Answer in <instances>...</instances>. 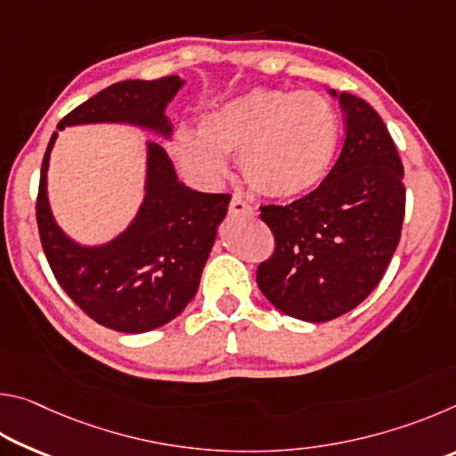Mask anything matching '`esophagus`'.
I'll list each match as a JSON object with an SVG mask.
<instances>
[{"label":"esophagus","instance_id":"obj_1","mask_svg":"<svg viewBox=\"0 0 456 456\" xmlns=\"http://www.w3.org/2000/svg\"><path fill=\"white\" fill-rule=\"evenodd\" d=\"M253 207L249 203H245L241 197H233L229 203V215H233V217H241V215H253Z\"/></svg>","mask_w":456,"mask_h":456}]
</instances>
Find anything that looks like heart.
I'll return each mask as SVG.
<instances>
[{
  "label": "heart",
  "mask_w": 456,
  "mask_h": 456,
  "mask_svg": "<svg viewBox=\"0 0 456 456\" xmlns=\"http://www.w3.org/2000/svg\"><path fill=\"white\" fill-rule=\"evenodd\" d=\"M199 130H176L171 142L173 159L192 179L217 183L227 175V159L239 157L253 192L293 200L328 176L339 125L322 94L256 88L207 112Z\"/></svg>",
  "instance_id": "1"
}]
</instances>
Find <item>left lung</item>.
<instances>
[{"label": "left lung", "mask_w": 456, "mask_h": 456, "mask_svg": "<svg viewBox=\"0 0 456 456\" xmlns=\"http://www.w3.org/2000/svg\"><path fill=\"white\" fill-rule=\"evenodd\" d=\"M346 114L336 165L310 195L261 207L275 235L257 285L277 310L304 322L350 312L382 280L404 219V168L388 128L364 100L330 90Z\"/></svg>", "instance_id": "8db88e82"}]
</instances>
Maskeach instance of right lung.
I'll use <instances>...</instances> for the list:
<instances>
[{
	"instance_id": "add662e5",
	"label": "right lung",
	"mask_w": 456,
	"mask_h": 456,
	"mask_svg": "<svg viewBox=\"0 0 456 456\" xmlns=\"http://www.w3.org/2000/svg\"><path fill=\"white\" fill-rule=\"evenodd\" d=\"M184 86L179 76L125 80L68 114L58 130L82 125H128L168 141L167 106ZM44 154L36 217L45 257L68 296L100 326L142 334L175 320L195 297L231 195L199 192L179 181L159 142H144V195L134 219L114 239L82 245L64 233L48 199L50 154Z\"/></svg>"
}]
</instances>
